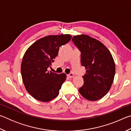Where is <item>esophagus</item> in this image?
<instances>
[{"mask_svg":"<svg viewBox=\"0 0 131 131\" xmlns=\"http://www.w3.org/2000/svg\"><path fill=\"white\" fill-rule=\"evenodd\" d=\"M67 76L69 77V78H72V77H74V74L73 73H70L68 74L67 75Z\"/></svg>","mask_w":131,"mask_h":131,"instance_id":"esophagus-1","label":"esophagus"}]
</instances>
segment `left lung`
I'll use <instances>...</instances> for the list:
<instances>
[{"instance_id":"left-lung-1","label":"left lung","mask_w":131,"mask_h":131,"mask_svg":"<svg viewBox=\"0 0 131 131\" xmlns=\"http://www.w3.org/2000/svg\"><path fill=\"white\" fill-rule=\"evenodd\" d=\"M72 41L80 51L81 65L86 69L79 91L87 100L101 99L113 82L116 66L112 55L103 43L88 35L74 36Z\"/></svg>"}]
</instances>
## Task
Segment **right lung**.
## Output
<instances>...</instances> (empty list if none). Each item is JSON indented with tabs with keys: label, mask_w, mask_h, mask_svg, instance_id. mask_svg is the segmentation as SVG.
Instances as JSON below:
<instances>
[{
	"label": "right lung",
	"mask_w": 131,
	"mask_h": 131,
	"mask_svg": "<svg viewBox=\"0 0 131 131\" xmlns=\"http://www.w3.org/2000/svg\"><path fill=\"white\" fill-rule=\"evenodd\" d=\"M71 37L69 34L49 35L35 41L26 51L21 62V76L26 91L35 99L47 102L59 94L66 74L49 72L47 69L58 54L59 47Z\"/></svg>",
	"instance_id": "right-lung-1"
}]
</instances>
